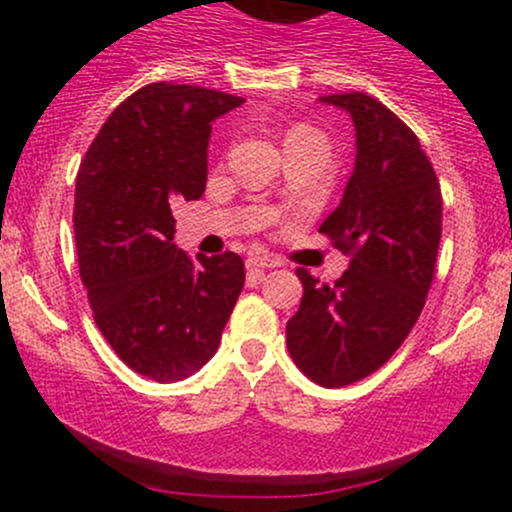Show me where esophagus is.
Here are the masks:
<instances>
[{"label": "esophagus", "instance_id": "obj_1", "mask_svg": "<svg viewBox=\"0 0 512 512\" xmlns=\"http://www.w3.org/2000/svg\"><path fill=\"white\" fill-rule=\"evenodd\" d=\"M276 260H272V257L269 255H260V252H257V255H250L248 257V269H250V274H255V276H262L264 274V269H269V267H276Z\"/></svg>", "mask_w": 512, "mask_h": 512}]
</instances>
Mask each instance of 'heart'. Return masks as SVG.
<instances>
[{"label": "heart", "instance_id": "b5f03b06", "mask_svg": "<svg viewBox=\"0 0 512 512\" xmlns=\"http://www.w3.org/2000/svg\"><path fill=\"white\" fill-rule=\"evenodd\" d=\"M293 132H310V129H305V127H296V129H293Z\"/></svg>", "mask_w": 512, "mask_h": 512}]
</instances>
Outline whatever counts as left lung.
I'll return each instance as SVG.
<instances>
[{
	"label": "left lung",
	"instance_id": "left-lung-1",
	"mask_svg": "<svg viewBox=\"0 0 512 512\" xmlns=\"http://www.w3.org/2000/svg\"><path fill=\"white\" fill-rule=\"evenodd\" d=\"M320 101L344 108L356 127L354 173L320 226L349 269L334 284L298 269L303 298L286 322V346L313 383L344 387L383 366L419 320L436 274L443 197L419 137L387 105L361 91Z\"/></svg>",
	"mask_w": 512,
	"mask_h": 512
}]
</instances>
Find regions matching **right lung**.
I'll list each match as a JSON object with an SVG mask.
<instances>
[{
  "mask_svg": "<svg viewBox=\"0 0 512 512\" xmlns=\"http://www.w3.org/2000/svg\"><path fill=\"white\" fill-rule=\"evenodd\" d=\"M245 98L158 81L110 113L74 195L79 274L115 354L156 383L197 373L245 284L236 252L192 260L175 248L173 204L207 185L211 122Z\"/></svg>",
  "mask_w": 512,
  "mask_h": 512,
  "instance_id": "add662e5",
  "label": "right lung"
}]
</instances>
